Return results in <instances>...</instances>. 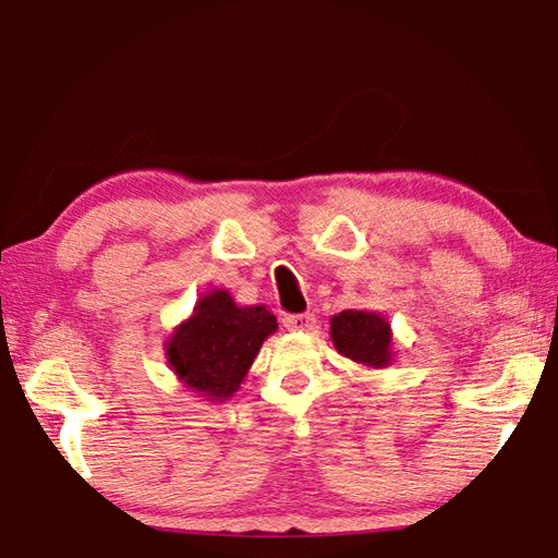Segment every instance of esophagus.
<instances>
[{"mask_svg": "<svg viewBox=\"0 0 558 558\" xmlns=\"http://www.w3.org/2000/svg\"><path fill=\"white\" fill-rule=\"evenodd\" d=\"M315 323H317V319H315L313 313L288 315L286 319H282V325L292 329V332H310V329H315Z\"/></svg>", "mask_w": 558, "mask_h": 558, "instance_id": "34e87169", "label": "esophagus"}]
</instances>
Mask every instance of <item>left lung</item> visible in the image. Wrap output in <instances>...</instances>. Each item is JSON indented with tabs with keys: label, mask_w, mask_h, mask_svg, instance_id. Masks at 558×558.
Here are the masks:
<instances>
[{
	"label": "left lung",
	"mask_w": 558,
	"mask_h": 558,
	"mask_svg": "<svg viewBox=\"0 0 558 558\" xmlns=\"http://www.w3.org/2000/svg\"><path fill=\"white\" fill-rule=\"evenodd\" d=\"M337 352L356 364L384 369L391 364V325L379 313L344 310L329 325Z\"/></svg>",
	"instance_id": "1"
}]
</instances>
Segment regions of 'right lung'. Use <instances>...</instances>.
Returning <instances> with one entry per match:
<instances>
[{"label":"right lung","instance_id":"1","mask_svg":"<svg viewBox=\"0 0 558 558\" xmlns=\"http://www.w3.org/2000/svg\"><path fill=\"white\" fill-rule=\"evenodd\" d=\"M276 329L278 319L263 305L239 307L226 290H211L169 337L167 362L204 401H226Z\"/></svg>","mask_w":558,"mask_h":558}]
</instances>
